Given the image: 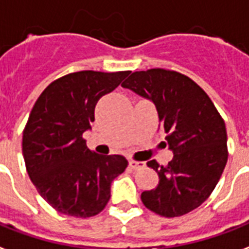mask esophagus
I'll list each match as a JSON object with an SVG mask.
<instances>
[{
  "instance_id": "34e87169",
  "label": "esophagus",
  "mask_w": 249,
  "mask_h": 249,
  "mask_svg": "<svg viewBox=\"0 0 249 249\" xmlns=\"http://www.w3.org/2000/svg\"><path fill=\"white\" fill-rule=\"evenodd\" d=\"M129 167L132 168V170H140L143 167V163L141 162H137V160H129Z\"/></svg>"
}]
</instances>
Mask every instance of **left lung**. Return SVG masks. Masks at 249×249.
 Here are the masks:
<instances>
[{
	"label": "left lung",
	"mask_w": 249,
	"mask_h": 249,
	"mask_svg": "<svg viewBox=\"0 0 249 249\" xmlns=\"http://www.w3.org/2000/svg\"><path fill=\"white\" fill-rule=\"evenodd\" d=\"M121 86L154 103L164 146L174 153L166 167L147 166L159 183L142 192L146 208L163 217H180L198 208L213 192L227 163L225 121L208 94L187 75L164 69L134 71Z\"/></svg>",
	"instance_id": "1"
}]
</instances>
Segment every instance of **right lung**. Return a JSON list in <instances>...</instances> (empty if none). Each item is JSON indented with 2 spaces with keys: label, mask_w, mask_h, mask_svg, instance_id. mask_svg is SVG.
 Segmentation results:
<instances>
[{
  "label": "right lung",
  "mask_w": 249,
  "mask_h": 249,
  "mask_svg": "<svg viewBox=\"0 0 249 249\" xmlns=\"http://www.w3.org/2000/svg\"><path fill=\"white\" fill-rule=\"evenodd\" d=\"M129 71L83 70L56 79L32 108L23 130L24 163L40 196L70 217L100 213L111 197V183L123 174V155L91 151L83 133L95 120V106Z\"/></svg>",
  "instance_id": "obj_1"
}]
</instances>
